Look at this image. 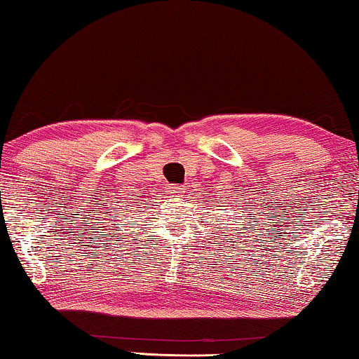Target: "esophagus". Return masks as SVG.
<instances>
[{
	"label": "esophagus",
	"instance_id": "34e87169",
	"mask_svg": "<svg viewBox=\"0 0 359 359\" xmlns=\"http://www.w3.org/2000/svg\"><path fill=\"white\" fill-rule=\"evenodd\" d=\"M169 191L172 193V196H182V195H184V187H182V185H170Z\"/></svg>",
	"mask_w": 359,
	"mask_h": 359
}]
</instances>
